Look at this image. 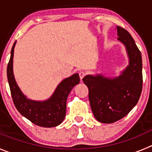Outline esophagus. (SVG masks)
<instances>
[{"instance_id": "1", "label": "esophagus", "mask_w": 152, "mask_h": 152, "mask_svg": "<svg viewBox=\"0 0 152 152\" xmlns=\"http://www.w3.org/2000/svg\"><path fill=\"white\" fill-rule=\"evenodd\" d=\"M79 77H80V79H83V78H84V76L86 75V73L83 71H81V72H79Z\"/></svg>"}]
</instances>
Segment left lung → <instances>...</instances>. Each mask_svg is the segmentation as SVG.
<instances>
[{
  "mask_svg": "<svg viewBox=\"0 0 152 152\" xmlns=\"http://www.w3.org/2000/svg\"><path fill=\"white\" fill-rule=\"evenodd\" d=\"M118 39L124 45L129 65L117 77L100 74L83 79L88 88L91 108L97 121L110 124L127 115L138 103L142 89V55L128 31L116 27Z\"/></svg>",
  "mask_w": 152,
  "mask_h": 152,
  "instance_id": "obj_1",
  "label": "left lung"
}]
</instances>
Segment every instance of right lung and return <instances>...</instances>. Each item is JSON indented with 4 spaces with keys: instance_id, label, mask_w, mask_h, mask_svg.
<instances>
[{
    "instance_id": "add662e5",
    "label": "right lung",
    "mask_w": 152,
    "mask_h": 152,
    "mask_svg": "<svg viewBox=\"0 0 152 152\" xmlns=\"http://www.w3.org/2000/svg\"><path fill=\"white\" fill-rule=\"evenodd\" d=\"M16 41L11 50L7 65V79L11 95L15 108L19 113L34 124L43 127H53L59 125L66 115V99L69 92L80 82L78 73L64 79L48 100L36 101L28 99L18 88L12 70L13 54Z\"/></svg>"
}]
</instances>
